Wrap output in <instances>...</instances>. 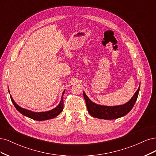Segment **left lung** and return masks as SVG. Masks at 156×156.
<instances>
[{"instance_id":"8db88e82","label":"left lung","mask_w":156,"mask_h":156,"mask_svg":"<svg viewBox=\"0 0 156 156\" xmlns=\"http://www.w3.org/2000/svg\"><path fill=\"white\" fill-rule=\"evenodd\" d=\"M139 89L140 85L133 97L127 103L117 106H104L96 104L90 100L84 92L83 97L88 112L92 117L101 119L112 120L122 117L131 111L138 97Z\"/></svg>"}]
</instances>
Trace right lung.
Returning a JSON list of instances; mask_svg holds the SVG:
<instances>
[{
    "instance_id": "add662e5",
    "label": "right lung",
    "mask_w": 156,
    "mask_h": 156,
    "mask_svg": "<svg viewBox=\"0 0 156 156\" xmlns=\"http://www.w3.org/2000/svg\"><path fill=\"white\" fill-rule=\"evenodd\" d=\"M8 91H9V90H8ZM65 91V90L62 94L61 101H60L58 106L56 108H55L54 109L51 110V111L45 112H33L31 111H29V110L22 108L20 107L19 105H18L16 102H15L12 96H10V98H11L12 102L15 108H16L21 114L24 115V116L28 117L29 118H30L34 120H48V119H51L55 118L63 111V95Z\"/></svg>"
}]
</instances>
